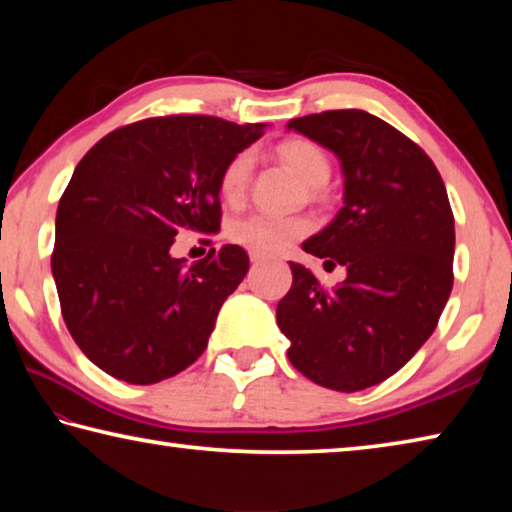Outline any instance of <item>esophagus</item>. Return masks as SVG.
I'll return each mask as SVG.
<instances>
[{
  "label": "esophagus",
  "mask_w": 512,
  "mask_h": 512,
  "mask_svg": "<svg viewBox=\"0 0 512 512\" xmlns=\"http://www.w3.org/2000/svg\"><path fill=\"white\" fill-rule=\"evenodd\" d=\"M264 255L262 253H255V250H253V253H250V262H253V266H257V264H262L264 262Z\"/></svg>",
  "instance_id": "1"
}]
</instances>
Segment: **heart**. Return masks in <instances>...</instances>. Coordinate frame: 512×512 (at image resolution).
<instances>
[{"label": "heart", "instance_id": "b5f03b06", "mask_svg": "<svg viewBox=\"0 0 512 512\" xmlns=\"http://www.w3.org/2000/svg\"><path fill=\"white\" fill-rule=\"evenodd\" d=\"M277 155L311 187L325 185L332 173V164H329L325 151L309 140L282 142L277 146ZM250 171H253V158L246 151L237 153L225 164L219 178V194L225 203H239L244 198ZM309 228V221L302 216L250 214L230 225V237L255 253L275 255L287 250L302 235H307Z\"/></svg>", "mask_w": 512, "mask_h": 512}]
</instances>
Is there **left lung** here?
I'll return each mask as SVG.
<instances>
[{
  "mask_svg": "<svg viewBox=\"0 0 512 512\" xmlns=\"http://www.w3.org/2000/svg\"><path fill=\"white\" fill-rule=\"evenodd\" d=\"M289 131L332 151L343 207L302 250L348 275L332 291L291 264L277 305L289 361L307 379L354 393L395 375L433 334L452 293L454 214L436 164L418 144L363 110L291 119Z\"/></svg>",
  "mask_w": 512,
  "mask_h": 512,
  "instance_id": "8db88e82",
  "label": "left lung"
}]
</instances>
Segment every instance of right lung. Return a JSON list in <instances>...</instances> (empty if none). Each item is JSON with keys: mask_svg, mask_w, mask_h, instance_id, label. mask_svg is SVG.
Listing matches in <instances>:
<instances>
[{"mask_svg": "<svg viewBox=\"0 0 512 512\" xmlns=\"http://www.w3.org/2000/svg\"><path fill=\"white\" fill-rule=\"evenodd\" d=\"M262 135L264 124L153 117L108 133L76 164L51 273L69 334L94 366L146 386L201 357L250 262L228 244L187 264L171 246L183 232H219L221 171Z\"/></svg>", "mask_w": 512, "mask_h": 512, "instance_id": "obj_1", "label": "right lung"}]
</instances>
